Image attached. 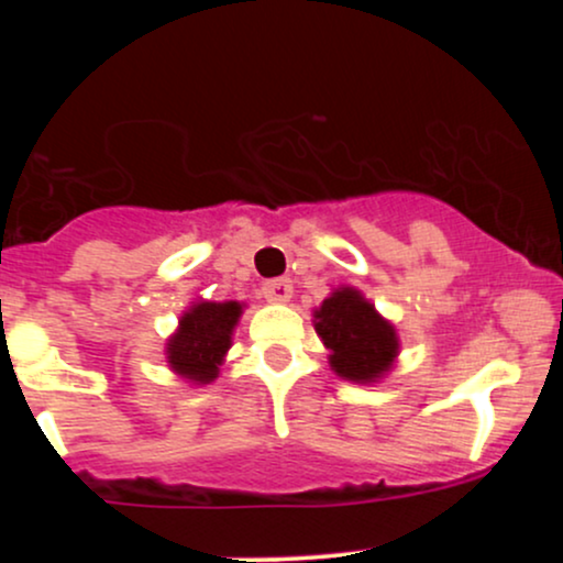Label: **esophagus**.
<instances>
[{"label":"esophagus","instance_id":"esophagus-1","mask_svg":"<svg viewBox=\"0 0 563 563\" xmlns=\"http://www.w3.org/2000/svg\"><path fill=\"white\" fill-rule=\"evenodd\" d=\"M262 294L267 301L286 303V301H290V296H294V283H290L288 277H275V280L264 283Z\"/></svg>","mask_w":563,"mask_h":563}]
</instances>
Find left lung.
I'll return each instance as SVG.
<instances>
[{
  "label": "left lung",
  "instance_id": "1",
  "mask_svg": "<svg viewBox=\"0 0 563 563\" xmlns=\"http://www.w3.org/2000/svg\"><path fill=\"white\" fill-rule=\"evenodd\" d=\"M314 331L325 344L328 365L339 378L354 384H376L399 357V335L394 322L378 312L354 286H339L318 309H312Z\"/></svg>",
  "mask_w": 563,
  "mask_h": 563
}]
</instances>
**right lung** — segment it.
<instances>
[{"label": "right lung", "instance_id": "add662e5", "mask_svg": "<svg viewBox=\"0 0 563 563\" xmlns=\"http://www.w3.org/2000/svg\"><path fill=\"white\" fill-rule=\"evenodd\" d=\"M245 303L196 299L179 318L177 331L166 339L169 371L187 384H211L232 346V333L241 322Z\"/></svg>", "mask_w": 563, "mask_h": 563}]
</instances>
